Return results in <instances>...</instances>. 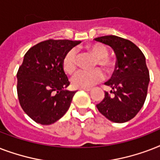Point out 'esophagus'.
I'll return each instance as SVG.
<instances>
[{
	"instance_id": "34e87169",
	"label": "esophagus",
	"mask_w": 160,
	"mask_h": 160,
	"mask_svg": "<svg viewBox=\"0 0 160 160\" xmlns=\"http://www.w3.org/2000/svg\"><path fill=\"white\" fill-rule=\"evenodd\" d=\"M80 90H85V91H90L91 89L90 88H80Z\"/></svg>"
}]
</instances>
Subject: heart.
Here are the masks:
<instances>
[{"mask_svg":"<svg viewBox=\"0 0 160 160\" xmlns=\"http://www.w3.org/2000/svg\"><path fill=\"white\" fill-rule=\"evenodd\" d=\"M88 49L96 57L95 65H101L107 72L114 68V63L108 56V49L103 44L94 43L88 46ZM63 69L68 74H72L77 67V51L72 48L65 53L63 58ZM105 78V74L100 68L93 70H80L71 78V85L75 88H90Z\"/></svg>","mask_w":160,"mask_h":160,"instance_id":"obj_1","label":"heart"}]
</instances>
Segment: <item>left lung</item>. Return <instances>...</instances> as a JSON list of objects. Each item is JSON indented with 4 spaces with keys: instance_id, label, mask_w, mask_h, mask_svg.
Returning a JSON list of instances; mask_svg holds the SVG:
<instances>
[{
    "instance_id": "1",
    "label": "left lung",
    "mask_w": 160,
    "mask_h": 160,
    "mask_svg": "<svg viewBox=\"0 0 160 160\" xmlns=\"http://www.w3.org/2000/svg\"><path fill=\"white\" fill-rule=\"evenodd\" d=\"M95 40L110 46L116 55L115 70L105 82L113 90L105 91L104 100L96 107L110 121H129L141 109L146 99L149 73L145 57L138 46L126 39L105 36Z\"/></svg>"
}]
</instances>
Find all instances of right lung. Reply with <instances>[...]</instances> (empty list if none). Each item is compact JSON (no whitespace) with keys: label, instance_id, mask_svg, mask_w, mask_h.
<instances>
[{"label":"right lung","instance_id":"right-lung-1","mask_svg":"<svg viewBox=\"0 0 160 160\" xmlns=\"http://www.w3.org/2000/svg\"><path fill=\"white\" fill-rule=\"evenodd\" d=\"M80 41L47 40L32 46L17 72V95L23 110L34 121L47 125L66 113L76 91L63 69L65 53Z\"/></svg>","mask_w":160,"mask_h":160}]
</instances>
